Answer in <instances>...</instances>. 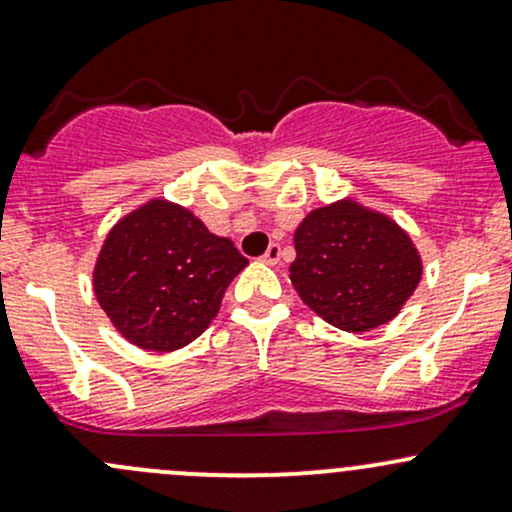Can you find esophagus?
Returning <instances> with one entry per match:
<instances>
[{
  "label": "esophagus",
  "instance_id": "esophagus-1",
  "mask_svg": "<svg viewBox=\"0 0 512 512\" xmlns=\"http://www.w3.org/2000/svg\"><path fill=\"white\" fill-rule=\"evenodd\" d=\"M261 261L266 263V266H276V263L280 261V246L278 244L268 246V251L261 256Z\"/></svg>",
  "mask_w": 512,
  "mask_h": 512
}]
</instances>
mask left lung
I'll use <instances>...</instances> for the list:
<instances>
[{
	"instance_id": "8db88e82",
	"label": "left lung",
	"mask_w": 512,
	"mask_h": 512,
	"mask_svg": "<svg viewBox=\"0 0 512 512\" xmlns=\"http://www.w3.org/2000/svg\"><path fill=\"white\" fill-rule=\"evenodd\" d=\"M293 241L290 283L315 315L344 332L388 324L420 285L422 258L410 234L351 197L312 210Z\"/></svg>"
}]
</instances>
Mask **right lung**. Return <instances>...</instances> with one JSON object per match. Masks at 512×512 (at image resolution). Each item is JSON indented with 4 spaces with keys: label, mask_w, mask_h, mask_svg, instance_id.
I'll return each mask as SVG.
<instances>
[{
    "label": "right lung",
    "mask_w": 512,
    "mask_h": 512,
    "mask_svg": "<svg viewBox=\"0 0 512 512\" xmlns=\"http://www.w3.org/2000/svg\"><path fill=\"white\" fill-rule=\"evenodd\" d=\"M246 266L232 239L212 234L188 207L153 197L109 229L92 288L126 342L175 351L210 327Z\"/></svg>",
    "instance_id": "1"
}]
</instances>
